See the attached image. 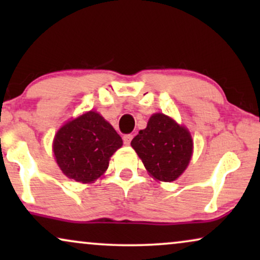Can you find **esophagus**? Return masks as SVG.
<instances>
[{
    "label": "esophagus",
    "instance_id": "obj_1",
    "mask_svg": "<svg viewBox=\"0 0 260 260\" xmlns=\"http://www.w3.org/2000/svg\"><path fill=\"white\" fill-rule=\"evenodd\" d=\"M133 135L131 134H127V135H124L123 136V142H124V144L125 145H129L130 143H131V141H133Z\"/></svg>",
    "mask_w": 260,
    "mask_h": 260
}]
</instances>
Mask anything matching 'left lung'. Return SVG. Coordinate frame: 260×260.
I'll use <instances>...</instances> for the list:
<instances>
[{
  "mask_svg": "<svg viewBox=\"0 0 260 260\" xmlns=\"http://www.w3.org/2000/svg\"><path fill=\"white\" fill-rule=\"evenodd\" d=\"M149 173L165 182L176 180L193 154V141L186 127L163 113H155L148 125L131 141Z\"/></svg>",
  "mask_w": 260,
  "mask_h": 260,
  "instance_id": "1",
  "label": "left lung"
}]
</instances>
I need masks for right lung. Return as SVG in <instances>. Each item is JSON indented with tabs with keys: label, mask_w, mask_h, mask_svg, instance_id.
Returning <instances> with one entry per match:
<instances>
[{
	"label": "right lung",
	"mask_w": 260,
	"mask_h": 260,
	"mask_svg": "<svg viewBox=\"0 0 260 260\" xmlns=\"http://www.w3.org/2000/svg\"><path fill=\"white\" fill-rule=\"evenodd\" d=\"M122 137L99 113L90 111L66 123L54 137L53 151L60 169L77 182H92L108 169Z\"/></svg>",
	"instance_id": "1"
}]
</instances>
